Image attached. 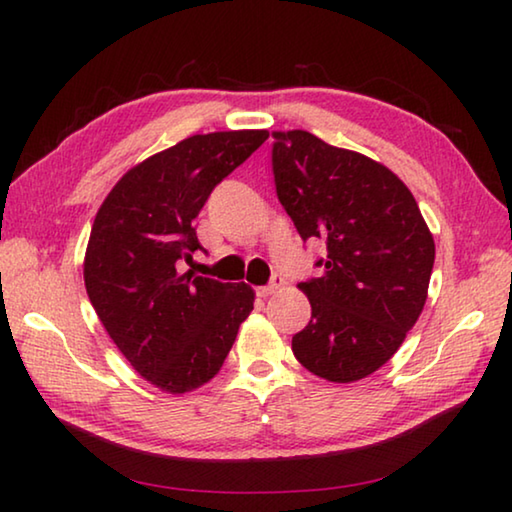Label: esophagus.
<instances>
[{
  "label": "esophagus",
  "instance_id": "34e87169",
  "mask_svg": "<svg viewBox=\"0 0 512 512\" xmlns=\"http://www.w3.org/2000/svg\"><path fill=\"white\" fill-rule=\"evenodd\" d=\"M282 284H284L282 275H273L271 284H266V287H259V289H257V296H259V298H268V296H271V293H275L277 289H282Z\"/></svg>",
  "mask_w": 512,
  "mask_h": 512
}]
</instances>
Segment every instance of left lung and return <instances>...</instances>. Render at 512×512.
I'll list each match as a JSON object with an SVG mask.
<instances>
[{"instance_id":"1","label":"left lung","mask_w":512,"mask_h":512,"mask_svg":"<svg viewBox=\"0 0 512 512\" xmlns=\"http://www.w3.org/2000/svg\"><path fill=\"white\" fill-rule=\"evenodd\" d=\"M277 198L302 239H320L323 273L300 282L309 325L291 350L336 384L372 375L400 350L427 302L436 244L395 173L307 131L273 133Z\"/></svg>"}]
</instances>
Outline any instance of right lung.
Segmentation results:
<instances>
[{"label":"right lung","instance_id":"right-lung-1","mask_svg":"<svg viewBox=\"0 0 512 512\" xmlns=\"http://www.w3.org/2000/svg\"><path fill=\"white\" fill-rule=\"evenodd\" d=\"M266 131L192 135L128 169L94 216L83 277L119 352L164 393L221 370L255 291L180 273L201 248L194 219L212 189L266 142Z\"/></svg>","mask_w":512,"mask_h":512}]
</instances>
